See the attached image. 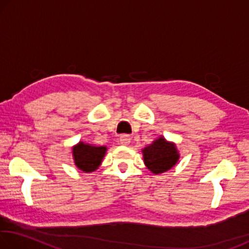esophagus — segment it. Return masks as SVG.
<instances>
[{
	"mask_svg": "<svg viewBox=\"0 0 249 249\" xmlns=\"http://www.w3.org/2000/svg\"><path fill=\"white\" fill-rule=\"evenodd\" d=\"M130 140H132V138H130L129 135L124 134V135H122V136L120 137V142H121L122 145H128L129 142H130Z\"/></svg>",
	"mask_w": 249,
	"mask_h": 249,
	"instance_id": "obj_1",
	"label": "esophagus"
}]
</instances>
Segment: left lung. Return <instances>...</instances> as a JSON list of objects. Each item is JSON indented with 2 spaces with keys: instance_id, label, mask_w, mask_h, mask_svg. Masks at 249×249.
Returning a JSON list of instances; mask_svg holds the SVG:
<instances>
[{
  "instance_id": "8db88e82",
  "label": "left lung",
  "mask_w": 249,
  "mask_h": 249,
  "mask_svg": "<svg viewBox=\"0 0 249 249\" xmlns=\"http://www.w3.org/2000/svg\"><path fill=\"white\" fill-rule=\"evenodd\" d=\"M146 167L155 175L171 169L179 160V153L174 142L159 137L153 144L142 149Z\"/></svg>"
}]
</instances>
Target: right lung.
Masks as SVG:
<instances>
[{
	"label": "right lung",
	"instance_id": "obj_1",
	"mask_svg": "<svg viewBox=\"0 0 249 249\" xmlns=\"http://www.w3.org/2000/svg\"><path fill=\"white\" fill-rule=\"evenodd\" d=\"M105 153H107L105 146L96 147L84 144L83 142H80L72 148L75 166L84 172H92L98 169Z\"/></svg>",
	"mask_w": 249,
	"mask_h": 249
}]
</instances>
